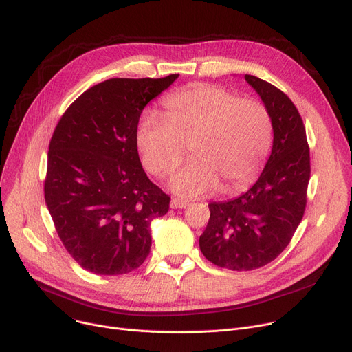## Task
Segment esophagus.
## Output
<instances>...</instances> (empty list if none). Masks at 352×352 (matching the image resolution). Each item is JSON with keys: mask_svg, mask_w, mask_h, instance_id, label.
<instances>
[{"mask_svg": "<svg viewBox=\"0 0 352 352\" xmlns=\"http://www.w3.org/2000/svg\"><path fill=\"white\" fill-rule=\"evenodd\" d=\"M188 204L190 202L188 201H184V199H178V198H173L171 199V208H174V210H177V208H186V207H188Z\"/></svg>", "mask_w": 352, "mask_h": 352, "instance_id": "esophagus-1", "label": "esophagus"}]
</instances>
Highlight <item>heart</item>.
<instances>
[{
	"label": "heart",
	"instance_id": "b5f03b06",
	"mask_svg": "<svg viewBox=\"0 0 352 352\" xmlns=\"http://www.w3.org/2000/svg\"><path fill=\"white\" fill-rule=\"evenodd\" d=\"M164 116L148 111L137 128L145 168L164 178L184 161H192L171 179L184 197L244 190L260 174L274 141L270 109L212 84H198L165 96Z\"/></svg>",
	"mask_w": 352,
	"mask_h": 352
}]
</instances>
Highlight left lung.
<instances>
[{
  "instance_id": "obj_1",
  "label": "left lung",
  "mask_w": 352,
  "mask_h": 352,
  "mask_svg": "<svg viewBox=\"0 0 352 352\" xmlns=\"http://www.w3.org/2000/svg\"><path fill=\"white\" fill-rule=\"evenodd\" d=\"M270 109L272 151L254 186L241 197L211 202L199 236L208 261L232 271H251L274 261L289 244L307 207L309 146L297 107L275 85L245 76Z\"/></svg>"
}]
</instances>
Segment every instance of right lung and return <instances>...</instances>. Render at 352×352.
<instances>
[{"mask_svg": "<svg viewBox=\"0 0 352 352\" xmlns=\"http://www.w3.org/2000/svg\"><path fill=\"white\" fill-rule=\"evenodd\" d=\"M177 78L100 82L54 129L44 197L63 245L87 271L128 274L150 254V224L168 212L171 198L142 170L137 128L144 107Z\"/></svg>", "mask_w": 352, "mask_h": 352, "instance_id": "1", "label": "right lung"}]
</instances>
